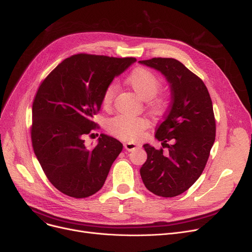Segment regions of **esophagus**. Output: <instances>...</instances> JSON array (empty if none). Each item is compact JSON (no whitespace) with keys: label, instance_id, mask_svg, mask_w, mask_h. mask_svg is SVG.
<instances>
[{"label":"esophagus","instance_id":"1","mask_svg":"<svg viewBox=\"0 0 252 252\" xmlns=\"http://www.w3.org/2000/svg\"><path fill=\"white\" fill-rule=\"evenodd\" d=\"M140 147H141L140 144H136V143H133V142H126V143H125V148L127 151H134L135 149L140 148Z\"/></svg>","mask_w":252,"mask_h":252}]
</instances>
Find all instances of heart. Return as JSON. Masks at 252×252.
<instances>
[{"label": "heart", "instance_id": "heart-1", "mask_svg": "<svg viewBox=\"0 0 252 252\" xmlns=\"http://www.w3.org/2000/svg\"><path fill=\"white\" fill-rule=\"evenodd\" d=\"M125 83L143 100L147 101L150 108L160 113L164 109V102L156 94L160 89V79L150 69L138 66L131 70L125 78ZM115 87L109 85L103 92L102 105L104 108H109L115 95ZM149 126V121L145 117L118 114L110 118L107 123L109 133L119 139L135 141L141 137L143 131Z\"/></svg>", "mask_w": 252, "mask_h": 252}]
</instances>
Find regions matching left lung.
Listing matches in <instances>:
<instances>
[{"label": "left lung", "mask_w": 252, "mask_h": 252, "mask_svg": "<svg viewBox=\"0 0 252 252\" xmlns=\"http://www.w3.org/2000/svg\"><path fill=\"white\" fill-rule=\"evenodd\" d=\"M139 62L160 71L171 92L170 107L156 127L162 148L144 145L147 160L140 169L141 178L153 194L175 197L198 180L208 160L216 140L213 102L202 79L180 61L159 57Z\"/></svg>", "instance_id": "left-lung-1"}]
</instances>
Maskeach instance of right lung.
Wrapping results in <instances>:
<instances>
[{"label":"right lung","mask_w":252,"mask_h":252,"mask_svg":"<svg viewBox=\"0 0 252 252\" xmlns=\"http://www.w3.org/2000/svg\"><path fill=\"white\" fill-rule=\"evenodd\" d=\"M135 61L81 53L58 64L38 87L32 148L48 180L63 194L86 198L103 187L123 144L102 134L97 146L88 148L84 138L98 128L94 116L104 90Z\"/></svg>","instance_id":"1"}]
</instances>
